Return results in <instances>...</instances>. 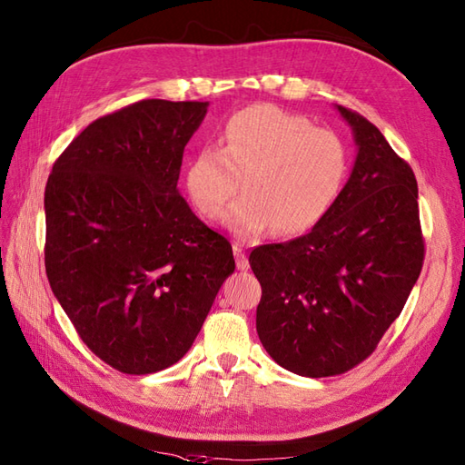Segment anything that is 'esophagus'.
Here are the masks:
<instances>
[{
	"instance_id": "obj_1",
	"label": "esophagus",
	"mask_w": 465,
	"mask_h": 465,
	"mask_svg": "<svg viewBox=\"0 0 465 465\" xmlns=\"http://www.w3.org/2000/svg\"><path fill=\"white\" fill-rule=\"evenodd\" d=\"M232 252H234V260H236V268L248 270V266H251V264H248V258H246L242 246L239 242L232 244Z\"/></svg>"
}]
</instances>
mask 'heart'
Wrapping results in <instances>:
<instances>
[{"label":"heart","mask_w":465,"mask_h":465,"mask_svg":"<svg viewBox=\"0 0 465 465\" xmlns=\"http://www.w3.org/2000/svg\"><path fill=\"white\" fill-rule=\"evenodd\" d=\"M347 172L343 142L330 130L272 104L236 112L223 147L191 157L185 191L203 217H214L241 187L221 223L241 239L268 229L280 236L310 231L333 205Z\"/></svg>","instance_id":"b5f03b06"}]
</instances>
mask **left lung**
I'll return each mask as SVG.
<instances>
[{"label": "left lung", "mask_w": 465, "mask_h": 465, "mask_svg": "<svg viewBox=\"0 0 465 465\" xmlns=\"http://www.w3.org/2000/svg\"><path fill=\"white\" fill-rule=\"evenodd\" d=\"M355 162L333 205L296 241L251 252L262 286L256 331L300 377H331L367 359L411 296L424 260L411 165L369 120L337 106Z\"/></svg>", "instance_id": "obj_1"}]
</instances>
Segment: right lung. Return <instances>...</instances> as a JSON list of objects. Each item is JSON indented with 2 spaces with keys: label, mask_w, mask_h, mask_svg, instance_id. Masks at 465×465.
<instances>
[{
  "label": "right lung",
  "mask_w": 465,
  "mask_h": 465,
  "mask_svg": "<svg viewBox=\"0 0 465 465\" xmlns=\"http://www.w3.org/2000/svg\"><path fill=\"white\" fill-rule=\"evenodd\" d=\"M209 102L142 100L90 124L45 189V268L96 357L128 375L172 367L193 345L231 242L177 189L183 150Z\"/></svg>",
  "instance_id": "add662e5"
}]
</instances>
